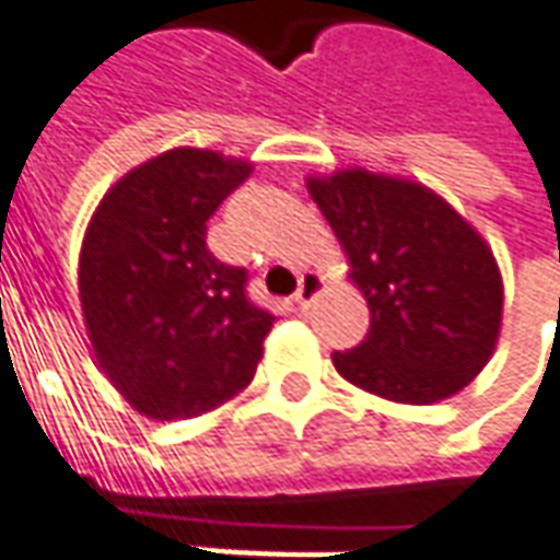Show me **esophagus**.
Returning a JSON list of instances; mask_svg holds the SVG:
<instances>
[{
  "instance_id": "esophagus-1",
  "label": "esophagus",
  "mask_w": 560,
  "mask_h": 560,
  "mask_svg": "<svg viewBox=\"0 0 560 560\" xmlns=\"http://www.w3.org/2000/svg\"><path fill=\"white\" fill-rule=\"evenodd\" d=\"M322 288H325V279H322L318 272H303V276H300L298 294H294L298 310H310V303L322 294Z\"/></svg>"
}]
</instances>
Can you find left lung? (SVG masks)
Listing matches in <instances>:
<instances>
[{"label": "left lung", "instance_id": "8db88e82", "mask_svg": "<svg viewBox=\"0 0 560 560\" xmlns=\"http://www.w3.org/2000/svg\"><path fill=\"white\" fill-rule=\"evenodd\" d=\"M369 303L365 340L335 353L340 377L431 406L483 372L502 331V272L487 238L434 188L362 166L306 176Z\"/></svg>", "mask_w": 560, "mask_h": 560}]
</instances>
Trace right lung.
<instances>
[{
  "instance_id": "obj_1",
  "label": "right lung",
  "mask_w": 560,
  "mask_h": 560,
  "mask_svg": "<svg viewBox=\"0 0 560 560\" xmlns=\"http://www.w3.org/2000/svg\"><path fill=\"white\" fill-rule=\"evenodd\" d=\"M254 173L207 148H170L98 201L80 247V306L98 369L145 418L213 412L254 381L276 316L247 272L207 250V220Z\"/></svg>"
}]
</instances>
